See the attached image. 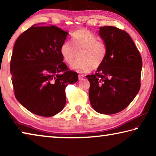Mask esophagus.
<instances>
[{"instance_id": "esophagus-1", "label": "esophagus", "mask_w": 156, "mask_h": 156, "mask_svg": "<svg viewBox=\"0 0 156 156\" xmlns=\"http://www.w3.org/2000/svg\"><path fill=\"white\" fill-rule=\"evenodd\" d=\"M84 78V75H83V74H79L78 75V79L79 80H82V79H83Z\"/></svg>"}]
</instances>
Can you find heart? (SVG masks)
I'll list each match as a JSON object with an SVG mask.
<instances>
[{"instance_id": "b5f03b06", "label": "heart", "mask_w": 156, "mask_h": 156, "mask_svg": "<svg viewBox=\"0 0 156 156\" xmlns=\"http://www.w3.org/2000/svg\"><path fill=\"white\" fill-rule=\"evenodd\" d=\"M72 42L65 41L60 47V54L64 61L72 65V68L79 72H87L99 68L107 56V46L99 41L96 35L88 30H79L72 35Z\"/></svg>"}]
</instances>
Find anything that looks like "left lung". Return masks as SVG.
<instances>
[{
  "label": "left lung",
  "mask_w": 156,
  "mask_h": 156,
  "mask_svg": "<svg viewBox=\"0 0 156 156\" xmlns=\"http://www.w3.org/2000/svg\"><path fill=\"white\" fill-rule=\"evenodd\" d=\"M107 56L96 73L86 77L90 83L89 101L102 114H114L133 101L140 88V54L125 31L113 26L100 27Z\"/></svg>",
  "instance_id": "left-lung-1"
}]
</instances>
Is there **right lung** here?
Here are the masks:
<instances>
[{"instance_id":"right-lung-1","label":"right lung","mask_w":156,"mask_h":156,"mask_svg":"<svg viewBox=\"0 0 156 156\" xmlns=\"http://www.w3.org/2000/svg\"><path fill=\"white\" fill-rule=\"evenodd\" d=\"M67 34L56 26L34 25L14 44L10 73L15 97L34 114L50 117L61 112L66 87L78 80L60 54Z\"/></svg>"}]
</instances>
